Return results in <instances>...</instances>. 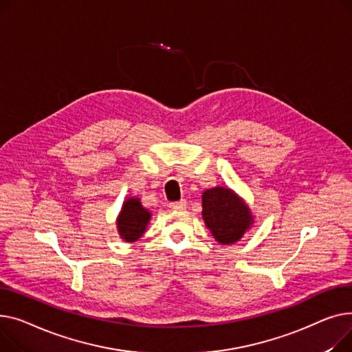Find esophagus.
Segmentation results:
<instances>
[{"instance_id": "esophagus-1", "label": "esophagus", "mask_w": 352, "mask_h": 352, "mask_svg": "<svg viewBox=\"0 0 352 352\" xmlns=\"http://www.w3.org/2000/svg\"><path fill=\"white\" fill-rule=\"evenodd\" d=\"M186 206H188V203H186V200H179V201L170 203V208H172L173 210H183V209H186Z\"/></svg>"}]
</instances>
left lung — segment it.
I'll use <instances>...</instances> for the list:
<instances>
[{
  "label": "left lung",
  "mask_w": 352,
  "mask_h": 352,
  "mask_svg": "<svg viewBox=\"0 0 352 352\" xmlns=\"http://www.w3.org/2000/svg\"><path fill=\"white\" fill-rule=\"evenodd\" d=\"M201 217L214 240L223 245L234 244L254 224V216L233 189L216 186L201 195Z\"/></svg>",
  "instance_id": "1"
}]
</instances>
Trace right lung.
<instances>
[{
  "mask_svg": "<svg viewBox=\"0 0 352 352\" xmlns=\"http://www.w3.org/2000/svg\"><path fill=\"white\" fill-rule=\"evenodd\" d=\"M151 219V210L144 208L139 197H128L116 217V230L123 241L135 243L146 232Z\"/></svg>",
  "mask_w": 352,
  "mask_h": 352,
  "instance_id": "add662e5",
  "label": "right lung"
}]
</instances>
